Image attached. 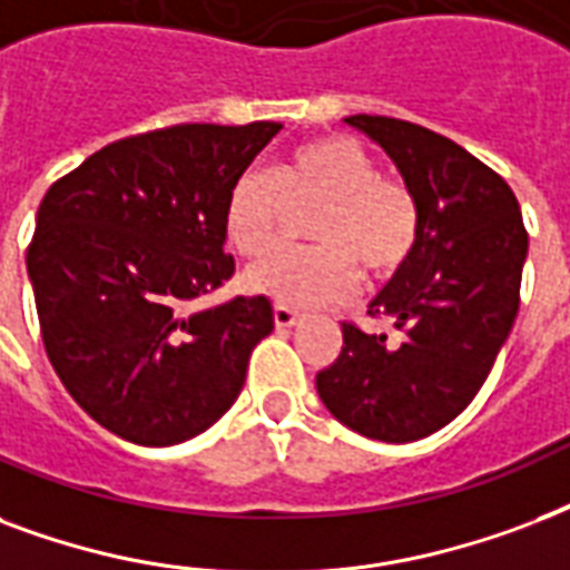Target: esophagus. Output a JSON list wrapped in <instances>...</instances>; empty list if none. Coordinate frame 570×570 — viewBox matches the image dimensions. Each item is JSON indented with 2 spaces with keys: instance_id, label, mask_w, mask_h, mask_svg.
Segmentation results:
<instances>
[{
  "instance_id": "obj_1",
  "label": "esophagus",
  "mask_w": 570,
  "mask_h": 570,
  "mask_svg": "<svg viewBox=\"0 0 570 570\" xmlns=\"http://www.w3.org/2000/svg\"><path fill=\"white\" fill-rule=\"evenodd\" d=\"M297 317H299L297 308L285 306V303H276V306H273V321H276V326L297 324Z\"/></svg>"
}]
</instances>
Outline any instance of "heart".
Segmentation results:
<instances>
[{"label":"heart","mask_w":570,"mask_h":570,"mask_svg":"<svg viewBox=\"0 0 570 570\" xmlns=\"http://www.w3.org/2000/svg\"><path fill=\"white\" fill-rule=\"evenodd\" d=\"M294 207H317L308 219L317 244L279 249L244 276L253 294L288 306L347 297L356 267L368 279H390L407 267L422 235L407 180L381 175L372 154L347 136L299 145L276 171L246 169L225 198V235L240 255H264L282 240Z\"/></svg>","instance_id":"heart-1"}]
</instances>
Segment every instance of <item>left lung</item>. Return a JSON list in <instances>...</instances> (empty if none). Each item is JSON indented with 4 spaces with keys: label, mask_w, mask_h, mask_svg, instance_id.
Returning <instances> with one entry per match:
<instances>
[{
    "label": "left lung",
    "mask_w": 570,
    "mask_h": 570,
    "mask_svg": "<svg viewBox=\"0 0 570 570\" xmlns=\"http://www.w3.org/2000/svg\"><path fill=\"white\" fill-rule=\"evenodd\" d=\"M347 125L390 154L419 198L422 235L372 299L399 338L345 321V345L315 377L338 422L383 443L449 425L488 381L520 306L529 235L511 187L452 139L390 116Z\"/></svg>",
    "instance_id": "8db88e82"
}]
</instances>
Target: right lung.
<instances>
[{
  "label": "right lung",
  "mask_w": 570,
  "mask_h": 570,
  "mask_svg": "<svg viewBox=\"0 0 570 570\" xmlns=\"http://www.w3.org/2000/svg\"><path fill=\"white\" fill-rule=\"evenodd\" d=\"M279 121L175 125L95 151L47 189L26 267L70 399L106 431L175 445L244 390L273 330L267 297L189 312L232 279L225 198Z\"/></svg>",
  "instance_id": "right-lung-1"
}]
</instances>
